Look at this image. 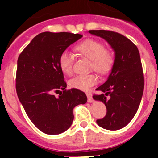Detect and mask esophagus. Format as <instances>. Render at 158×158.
<instances>
[{
  "label": "esophagus",
  "instance_id": "obj_1",
  "mask_svg": "<svg viewBox=\"0 0 158 158\" xmlns=\"http://www.w3.org/2000/svg\"><path fill=\"white\" fill-rule=\"evenodd\" d=\"M87 97H88V102L89 103H93V96L90 93H87Z\"/></svg>",
  "mask_w": 158,
  "mask_h": 158
}]
</instances>
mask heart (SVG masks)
Wrapping results in <instances>:
<instances>
[{
	"label": "heart",
	"instance_id": "b5f03b06",
	"mask_svg": "<svg viewBox=\"0 0 158 158\" xmlns=\"http://www.w3.org/2000/svg\"><path fill=\"white\" fill-rule=\"evenodd\" d=\"M77 53L91 60V68L100 73H107L111 70L114 63L111 52L104 48L101 42L95 40H86L75 47ZM60 69L65 74H71L73 71V57L69 52L64 51L58 58ZM97 82L94 74L79 75L69 81L71 88L87 91Z\"/></svg>",
	"mask_w": 158,
	"mask_h": 158
}]
</instances>
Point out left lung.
<instances>
[{
  "label": "left lung",
  "mask_w": 158,
  "mask_h": 158,
  "mask_svg": "<svg viewBox=\"0 0 158 158\" xmlns=\"http://www.w3.org/2000/svg\"><path fill=\"white\" fill-rule=\"evenodd\" d=\"M93 35L104 39L114 51L115 60L105 83L96 90L95 100L103 102L107 114L96 123L100 127L116 131L126 127L139 109L144 89V77L139 51L129 39L117 32L91 30Z\"/></svg>",
  "instance_id": "left-lung-1"
}]
</instances>
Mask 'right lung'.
I'll return each mask as SVG.
<instances>
[{
	"label": "right lung",
	"mask_w": 158,
	"mask_h": 158,
	"mask_svg": "<svg viewBox=\"0 0 158 158\" xmlns=\"http://www.w3.org/2000/svg\"><path fill=\"white\" fill-rule=\"evenodd\" d=\"M81 35L69 32H43L31 40L19 54L16 71V93L27 116L39 130L59 135L73 120V107L87 102L85 93L66 90L60 69V54ZM60 92L58 98L54 92Z\"/></svg>",
	"instance_id": "add662e5"
}]
</instances>
